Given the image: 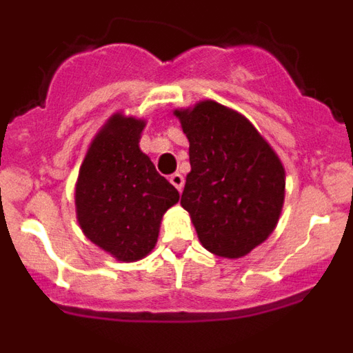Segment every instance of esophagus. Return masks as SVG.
Returning <instances> with one entry per match:
<instances>
[{"label": "esophagus", "mask_w": 353, "mask_h": 353, "mask_svg": "<svg viewBox=\"0 0 353 353\" xmlns=\"http://www.w3.org/2000/svg\"><path fill=\"white\" fill-rule=\"evenodd\" d=\"M170 182L173 183V185L176 187L179 191H182V189H183V176L180 173H173V174H171Z\"/></svg>", "instance_id": "obj_1"}]
</instances>
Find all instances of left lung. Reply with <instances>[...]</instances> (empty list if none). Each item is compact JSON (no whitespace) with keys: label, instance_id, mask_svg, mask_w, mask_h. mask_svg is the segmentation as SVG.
Segmentation results:
<instances>
[{"label":"left lung","instance_id":"1","mask_svg":"<svg viewBox=\"0 0 353 353\" xmlns=\"http://www.w3.org/2000/svg\"><path fill=\"white\" fill-rule=\"evenodd\" d=\"M191 173L180 203L205 249L240 258L269 239L285 203V168L251 121L214 101L176 109Z\"/></svg>","mask_w":353,"mask_h":353}]
</instances>
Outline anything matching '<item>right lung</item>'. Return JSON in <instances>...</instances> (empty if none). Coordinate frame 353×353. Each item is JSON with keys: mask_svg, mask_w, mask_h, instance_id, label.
<instances>
[{"mask_svg": "<svg viewBox=\"0 0 353 353\" xmlns=\"http://www.w3.org/2000/svg\"><path fill=\"white\" fill-rule=\"evenodd\" d=\"M145 120L113 114L90 145L76 183L83 233L118 261H138L155 248L164 212L179 191L139 150Z\"/></svg>", "mask_w": 353, "mask_h": 353, "instance_id": "1", "label": "right lung"}]
</instances>
